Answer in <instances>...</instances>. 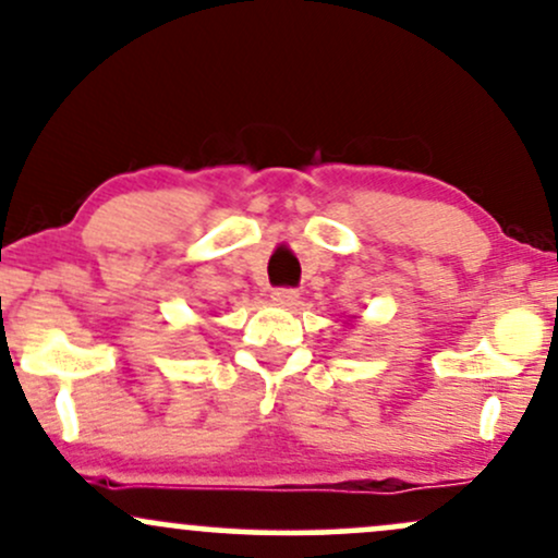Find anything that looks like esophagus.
<instances>
[{"label": "esophagus", "mask_w": 558, "mask_h": 558, "mask_svg": "<svg viewBox=\"0 0 558 558\" xmlns=\"http://www.w3.org/2000/svg\"><path fill=\"white\" fill-rule=\"evenodd\" d=\"M272 301L278 306H296L299 301V291L296 288H275L272 291Z\"/></svg>", "instance_id": "34e87169"}]
</instances>
